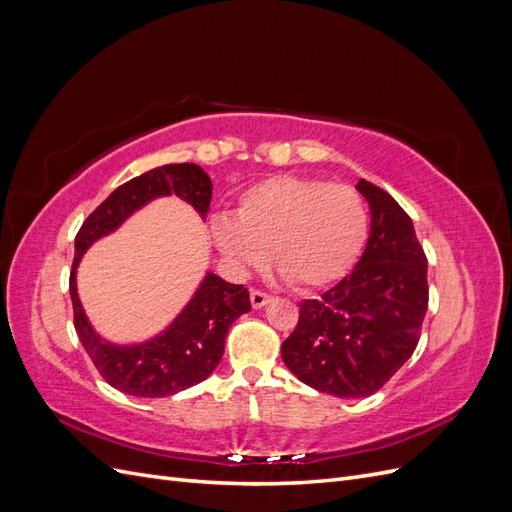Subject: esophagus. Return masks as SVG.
<instances>
[{
    "instance_id": "esophagus-1",
    "label": "esophagus",
    "mask_w": 512,
    "mask_h": 512,
    "mask_svg": "<svg viewBox=\"0 0 512 512\" xmlns=\"http://www.w3.org/2000/svg\"><path fill=\"white\" fill-rule=\"evenodd\" d=\"M250 301H252V307L260 309V307H265L271 301V297H269L267 292H262V290H252L250 292Z\"/></svg>"
}]
</instances>
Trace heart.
I'll list each match as a JSON object with an SVG mask.
<instances>
[{"instance_id":"1","label":"heart","mask_w":512,"mask_h":512,"mask_svg":"<svg viewBox=\"0 0 512 512\" xmlns=\"http://www.w3.org/2000/svg\"><path fill=\"white\" fill-rule=\"evenodd\" d=\"M211 237L237 271L269 258L301 290L327 288L354 267L367 239V209L348 183L280 175L243 190L235 215L211 218Z\"/></svg>"}]
</instances>
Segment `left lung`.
Returning a JSON list of instances; mask_svg holds the SVG:
<instances>
[{
  "label": "left lung",
  "mask_w": 512,
  "mask_h": 512,
  "mask_svg": "<svg viewBox=\"0 0 512 512\" xmlns=\"http://www.w3.org/2000/svg\"><path fill=\"white\" fill-rule=\"evenodd\" d=\"M369 237L350 275L307 299L282 344L286 367L303 384L335 397H369L404 365L427 312V258L410 215L378 185L359 179Z\"/></svg>",
  "instance_id": "obj_1"
}]
</instances>
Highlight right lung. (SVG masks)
I'll use <instances>...</instances> for the list:
<instances>
[{
    "label": "right lung",
    "mask_w": 512,
    "mask_h": 512,
    "mask_svg": "<svg viewBox=\"0 0 512 512\" xmlns=\"http://www.w3.org/2000/svg\"><path fill=\"white\" fill-rule=\"evenodd\" d=\"M211 190V179L198 164L158 166L119 185L83 222L74 239L70 271L74 329L100 376L121 393L134 397H168L209 378L222 361L230 324L252 309L250 292L239 284H228L220 275L209 271L188 305L162 333L141 344L121 346L100 337L85 316L76 292L79 262L98 239L111 235L132 213L156 198L175 194L190 203L200 218H205Z\"/></svg>",
    "instance_id": "1"
}]
</instances>
